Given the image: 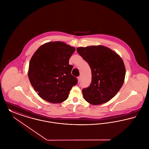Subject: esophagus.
<instances>
[{
	"mask_svg": "<svg viewBox=\"0 0 149 149\" xmlns=\"http://www.w3.org/2000/svg\"><path fill=\"white\" fill-rule=\"evenodd\" d=\"M80 80H81V77H78V82L80 81Z\"/></svg>",
	"mask_w": 149,
	"mask_h": 149,
	"instance_id": "esophagus-1",
	"label": "esophagus"
}]
</instances>
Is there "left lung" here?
Masks as SVG:
<instances>
[{"label": "left lung", "instance_id": "left-lung-1", "mask_svg": "<svg viewBox=\"0 0 149 149\" xmlns=\"http://www.w3.org/2000/svg\"><path fill=\"white\" fill-rule=\"evenodd\" d=\"M77 52L87 62L92 72L89 87L82 89L86 101L100 105L110 100L122 87L125 69L120 57L102 45L79 47Z\"/></svg>", "mask_w": 149, "mask_h": 149}]
</instances>
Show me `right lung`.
<instances>
[{
    "label": "right lung",
    "instance_id": "1",
    "mask_svg": "<svg viewBox=\"0 0 149 149\" xmlns=\"http://www.w3.org/2000/svg\"><path fill=\"white\" fill-rule=\"evenodd\" d=\"M75 49L61 42L41 45L29 63L28 76L38 95L53 104L65 101L78 79L71 75L69 59Z\"/></svg>",
    "mask_w": 149,
    "mask_h": 149
}]
</instances>
